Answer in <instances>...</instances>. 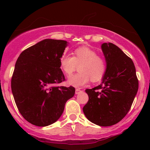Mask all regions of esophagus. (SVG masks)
<instances>
[{
    "label": "esophagus",
    "mask_w": 150,
    "mask_h": 150,
    "mask_svg": "<svg viewBox=\"0 0 150 150\" xmlns=\"http://www.w3.org/2000/svg\"><path fill=\"white\" fill-rule=\"evenodd\" d=\"M80 92H81L80 89H75V94H79V93H80Z\"/></svg>",
    "instance_id": "esophagus-1"
}]
</instances>
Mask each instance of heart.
Listing matches in <instances>:
<instances>
[{"label":"heart","instance_id":"heart-1","mask_svg":"<svg viewBox=\"0 0 150 150\" xmlns=\"http://www.w3.org/2000/svg\"><path fill=\"white\" fill-rule=\"evenodd\" d=\"M74 56L63 54L60 58V68L67 76H70L78 67L80 72L72 75L68 80L69 85L80 87L92 82H98L102 78L106 72V63L95 51L81 46L74 51Z\"/></svg>","mask_w":150,"mask_h":150}]
</instances>
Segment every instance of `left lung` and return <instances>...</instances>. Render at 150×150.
I'll return each mask as SVG.
<instances>
[{
  "instance_id": "left-lung-1",
  "label": "left lung",
  "mask_w": 150,
  "mask_h": 150,
  "mask_svg": "<svg viewBox=\"0 0 150 150\" xmlns=\"http://www.w3.org/2000/svg\"><path fill=\"white\" fill-rule=\"evenodd\" d=\"M106 68L101 83L86 89L89 100L83 112L89 121L111 126L120 121L131 107L138 90V80L131 58L112 43L101 44Z\"/></svg>"
}]
</instances>
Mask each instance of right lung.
Segmentation results:
<instances>
[{
    "label": "right lung",
    "mask_w": 150,
    "mask_h": 150,
    "mask_svg": "<svg viewBox=\"0 0 150 150\" xmlns=\"http://www.w3.org/2000/svg\"><path fill=\"white\" fill-rule=\"evenodd\" d=\"M68 43L46 39L20 53L15 65L11 89L19 111L26 120L44 127L55 123L66 101L75 94L73 87H57L64 81L60 58Z\"/></svg>",
    "instance_id": "1"
}]
</instances>
